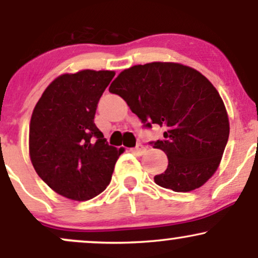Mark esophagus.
I'll return each instance as SVG.
<instances>
[{
	"label": "esophagus",
	"mask_w": 258,
	"mask_h": 258,
	"mask_svg": "<svg viewBox=\"0 0 258 258\" xmlns=\"http://www.w3.org/2000/svg\"><path fill=\"white\" fill-rule=\"evenodd\" d=\"M132 152L135 153V154H137V155L141 156V155H143L144 153H146V147H143V146H142V144H137V147L133 148Z\"/></svg>",
	"instance_id": "34e87169"
}]
</instances>
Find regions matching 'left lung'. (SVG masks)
Wrapping results in <instances>:
<instances>
[{
  "label": "left lung",
  "instance_id": "1",
  "mask_svg": "<svg viewBox=\"0 0 258 258\" xmlns=\"http://www.w3.org/2000/svg\"><path fill=\"white\" fill-rule=\"evenodd\" d=\"M109 91L119 94L146 127H164L153 148L167 155L156 184L173 191L200 188L217 171L229 137L220 93L203 74L186 65L154 61L121 72Z\"/></svg>",
  "mask_w": 258,
  "mask_h": 258
}]
</instances>
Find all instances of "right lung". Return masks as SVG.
<instances>
[{
	"mask_svg": "<svg viewBox=\"0 0 258 258\" xmlns=\"http://www.w3.org/2000/svg\"><path fill=\"white\" fill-rule=\"evenodd\" d=\"M115 72L81 70L54 79L30 120L29 154L55 193L86 201L105 190L123 148L109 146L94 123L97 104Z\"/></svg>",
	"mask_w": 258,
	"mask_h": 258,
	"instance_id": "right-lung-1",
	"label": "right lung"
}]
</instances>
